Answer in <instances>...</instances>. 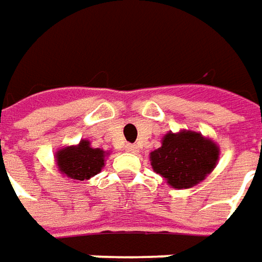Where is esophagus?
I'll return each instance as SVG.
<instances>
[{
    "instance_id": "esophagus-1",
    "label": "esophagus",
    "mask_w": 262,
    "mask_h": 262,
    "mask_svg": "<svg viewBox=\"0 0 262 262\" xmlns=\"http://www.w3.org/2000/svg\"><path fill=\"white\" fill-rule=\"evenodd\" d=\"M125 150L126 151H129V153H138V146L137 144H126L125 146Z\"/></svg>"
}]
</instances>
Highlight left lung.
I'll return each mask as SVG.
<instances>
[{
    "mask_svg": "<svg viewBox=\"0 0 262 262\" xmlns=\"http://www.w3.org/2000/svg\"><path fill=\"white\" fill-rule=\"evenodd\" d=\"M219 156L220 148L211 138L191 129H181L163 136L162 146L150 153V163L167 185L188 189L203 182L214 170Z\"/></svg>",
    "mask_w": 262,
    "mask_h": 262,
    "instance_id": "left-lung-1",
    "label": "left lung"
}]
</instances>
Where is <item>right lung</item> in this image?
<instances>
[{"instance_id": "obj_1", "label": "right lung", "mask_w": 262, "mask_h": 262, "mask_svg": "<svg viewBox=\"0 0 262 262\" xmlns=\"http://www.w3.org/2000/svg\"><path fill=\"white\" fill-rule=\"evenodd\" d=\"M106 156L109 151L92 147L89 140H81L78 144L56 150L55 163L61 175L78 182L97 175L105 166Z\"/></svg>"}]
</instances>
